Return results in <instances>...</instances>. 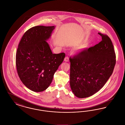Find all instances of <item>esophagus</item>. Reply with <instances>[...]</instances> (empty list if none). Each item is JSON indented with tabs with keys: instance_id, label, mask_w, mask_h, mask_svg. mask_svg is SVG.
I'll return each instance as SVG.
<instances>
[{
	"instance_id": "34e87169",
	"label": "esophagus",
	"mask_w": 125,
	"mask_h": 125,
	"mask_svg": "<svg viewBox=\"0 0 125 125\" xmlns=\"http://www.w3.org/2000/svg\"><path fill=\"white\" fill-rule=\"evenodd\" d=\"M64 61L65 62H68L69 61V57L68 56L65 57V59H64Z\"/></svg>"
}]
</instances>
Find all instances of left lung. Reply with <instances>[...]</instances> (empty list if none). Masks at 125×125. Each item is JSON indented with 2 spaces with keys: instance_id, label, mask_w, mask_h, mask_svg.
I'll return each mask as SVG.
<instances>
[{
  "instance_id": "8db88e82",
  "label": "left lung",
  "mask_w": 125,
  "mask_h": 125,
  "mask_svg": "<svg viewBox=\"0 0 125 125\" xmlns=\"http://www.w3.org/2000/svg\"><path fill=\"white\" fill-rule=\"evenodd\" d=\"M98 34L102 36L101 42L69 58L70 87L79 98L89 97L102 88L112 74L116 64L111 39L106 35Z\"/></svg>"
}]
</instances>
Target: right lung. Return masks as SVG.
Listing matches in <instances>:
<instances>
[{
	"label": "right lung",
	"mask_w": 125,
	"mask_h": 125,
	"mask_svg": "<svg viewBox=\"0 0 125 125\" xmlns=\"http://www.w3.org/2000/svg\"><path fill=\"white\" fill-rule=\"evenodd\" d=\"M54 28L33 27L24 33L18 45L16 65L19 77L28 89L35 92L47 89L65 57L64 52L52 53L46 41Z\"/></svg>",
	"instance_id": "obj_1"
}]
</instances>
